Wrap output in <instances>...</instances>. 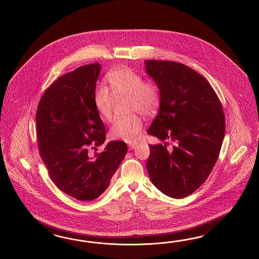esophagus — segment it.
I'll use <instances>...</instances> for the list:
<instances>
[{"label":"esophagus","mask_w":259,"mask_h":259,"mask_svg":"<svg viewBox=\"0 0 259 259\" xmlns=\"http://www.w3.org/2000/svg\"><path fill=\"white\" fill-rule=\"evenodd\" d=\"M137 145V143H128V148L131 149V150H132L133 148H135V146Z\"/></svg>","instance_id":"34e87169"}]
</instances>
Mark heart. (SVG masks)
Masks as SVG:
<instances>
[{
	"label": "heart",
	"mask_w": 259,
	"mask_h": 259,
	"mask_svg": "<svg viewBox=\"0 0 259 259\" xmlns=\"http://www.w3.org/2000/svg\"><path fill=\"white\" fill-rule=\"evenodd\" d=\"M105 80L110 91L105 85L95 88V108L104 121L111 122L115 99L127 98V111L133 114L116 119L111 127L110 136L127 143L135 142L141 135L143 122L135 112L153 116L159 110L162 102L159 86L153 80H144L143 75L127 66L108 72Z\"/></svg>",
	"instance_id": "heart-1"
}]
</instances>
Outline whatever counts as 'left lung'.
Masks as SVG:
<instances>
[{
	"label": "left lung",
	"mask_w": 259,
	"mask_h": 259,
	"mask_svg": "<svg viewBox=\"0 0 259 259\" xmlns=\"http://www.w3.org/2000/svg\"><path fill=\"white\" fill-rule=\"evenodd\" d=\"M146 72L159 86L162 102L149 135L146 168L154 186L181 199L195 192L211 173L225 135L219 96L202 75L172 61L148 60Z\"/></svg>",
	"instance_id": "obj_1"
}]
</instances>
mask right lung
<instances>
[{
  "mask_svg": "<svg viewBox=\"0 0 259 259\" xmlns=\"http://www.w3.org/2000/svg\"><path fill=\"white\" fill-rule=\"evenodd\" d=\"M100 67L84 65L58 77L45 90L36 112L39 155L50 178L79 201L105 192L127 151L125 142L113 141L94 157L90 153L106 135L94 103Z\"/></svg>",
  "mask_w": 259,
  "mask_h": 259,
  "instance_id": "1",
  "label": "right lung"
}]
</instances>
